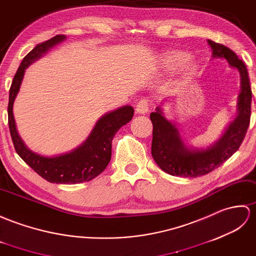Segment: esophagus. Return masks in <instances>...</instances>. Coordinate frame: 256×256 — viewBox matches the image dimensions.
<instances>
[{"label":"esophagus","instance_id":"1","mask_svg":"<svg viewBox=\"0 0 256 256\" xmlns=\"http://www.w3.org/2000/svg\"><path fill=\"white\" fill-rule=\"evenodd\" d=\"M148 110H149V104H148L146 100H141L136 105V112L138 114H146Z\"/></svg>","mask_w":256,"mask_h":256}]
</instances>
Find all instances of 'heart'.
<instances>
[{
	"label": "heart",
	"mask_w": 256,
	"mask_h": 256,
	"mask_svg": "<svg viewBox=\"0 0 256 256\" xmlns=\"http://www.w3.org/2000/svg\"><path fill=\"white\" fill-rule=\"evenodd\" d=\"M190 56L187 52H184V51H171V52H166L161 56V64L164 68V70L175 71L180 69V66H183L190 60ZM197 66L190 64L185 69L186 76H192L195 74Z\"/></svg>",
	"instance_id": "heart-1"
}]
</instances>
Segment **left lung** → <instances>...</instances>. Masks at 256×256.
<instances>
[{
	"label": "left lung",
	"mask_w": 256,
	"mask_h": 256,
	"mask_svg": "<svg viewBox=\"0 0 256 256\" xmlns=\"http://www.w3.org/2000/svg\"><path fill=\"white\" fill-rule=\"evenodd\" d=\"M208 44L212 49V58L226 59L240 73L238 114L214 144L200 149L186 146L175 124L166 118L161 107H156V110L150 114L153 124L151 153L161 170L173 176L197 178L219 168L239 149L250 124L252 90L246 66L228 47L209 39Z\"/></svg>",
	"instance_id": "left-lung-1"
}]
</instances>
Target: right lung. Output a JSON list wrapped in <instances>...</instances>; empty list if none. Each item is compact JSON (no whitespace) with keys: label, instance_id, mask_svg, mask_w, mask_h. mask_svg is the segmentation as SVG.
<instances>
[{"label":"right lung","instance_id":"add662e5","mask_svg":"<svg viewBox=\"0 0 256 256\" xmlns=\"http://www.w3.org/2000/svg\"><path fill=\"white\" fill-rule=\"evenodd\" d=\"M64 35H56L38 44L28 54L14 76L10 88L8 127L15 150L22 160L42 178L56 184H78L93 180L104 171L112 158V140L120 127L132 120L134 108L126 105L102 116L84 142L68 153L54 156H44L28 149L20 137L13 115V104L18 93L25 69L56 44L64 42Z\"/></svg>","mask_w":256,"mask_h":256}]
</instances>
